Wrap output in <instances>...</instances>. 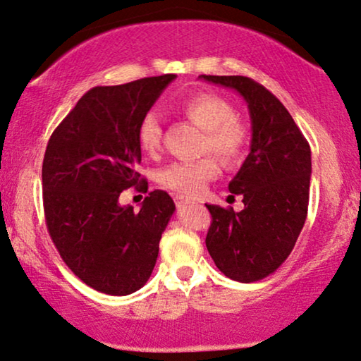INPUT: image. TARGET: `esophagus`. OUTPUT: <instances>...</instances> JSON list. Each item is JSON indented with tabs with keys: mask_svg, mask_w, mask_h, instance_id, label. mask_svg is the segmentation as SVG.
Wrapping results in <instances>:
<instances>
[{
	"mask_svg": "<svg viewBox=\"0 0 361 361\" xmlns=\"http://www.w3.org/2000/svg\"><path fill=\"white\" fill-rule=\"evenodd\" d=\"M175 203H176L178 208H186V206L191 204V201L188 198H185V196H176Z\"/></svg>",
	"mask_w": 361,
	"mask_h": 361,
	"instance_id": "1",
	"label": "esophagus"
}]
</instances>
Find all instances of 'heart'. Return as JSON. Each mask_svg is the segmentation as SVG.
I'll return each mask as SVG.
<instances>
[{"instance_id":"1","label":"heart","mask_w":361,"mask_h":361,"mask_svg":"<svg viewBox=\"0 0 361 361\" xmlns=\"http://www.w3.org/2000/svg\"><path fill=\"white\" fill-rule=\"evenodd\" d=\"M181 115L203 130L200 143L201 153H211L226 168L236 166L243 160L247 147L246 127L236 118V110L228 100L214 94L201 92L180 104ZM138 142L143 152L157 153L163 142L161 118L157 112H147L138 125ZM218 175V165L206 157L195 161H176L163 168L158 183L175 193L195 198L203 193L208 181Z\"/></svg>"}]
</instances>
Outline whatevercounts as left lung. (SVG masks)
Here are the masks:
<instances>
[{"instance_id": "8db88e82", "label": "left lung", "mask_w": 361, "mask_h": 361, "mask_svg": "<svg viewBox=\"0 0 361 361\" xmlns=\"http://www.w3.org/2000/svg\"><path fill=\"white\" fill-rule=\"evenodd\" d=\"M234 89L246 100L252 123L251 153L231 180L244 209L206 204L211 226L206 247L216 267L238 282H256L289 257L309 208L310 145L276 95L244 75H200Z\"/></svg>"}]
</instances>
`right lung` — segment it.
Instances as JSON below:
<instances>
[{
  "label": "right lung",
  "instance_id": "right-lung-1",
  "mask_svg": "<svg viewBox=\"0 0 361 361\" xmlns=\"http://www.w3.org/2000/svg\"><path fill=\"white\" fill-rule=\"evenodd\" d=\"M175 74L99 85L85 92L47 142L42 203L49 236L80 281L109 295L147 284L175 203L155 190L140 211L120 206L123 190L147 193L138 125Z\"/></svg>",
  "mask_w": 361,
  "mask_h": 361
}]
</instances>
